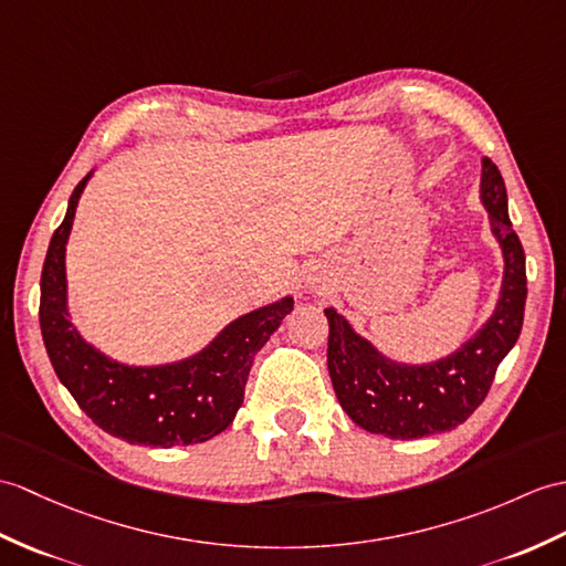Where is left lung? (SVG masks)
<instances>
[{
	"label": "left lung",
	"instance_id": "left-lung-1",
	"mask_svg": "<svg viewBox=\"0 0 566 566\" xmlns=\"http://www.w3.org/2000/svg\"><path fill=\"white\" fill-rule=\"evenodd\" d=\"M480 197L504 255L496 308L480 331L449 357L431 364H400L384 357L354 333L345 315L325 308L327 371L335 396L354 424L390 439H422L451 431L488 398L496 366L516 345L525 311V253L511 227L506 186L484 156Z\"/></svg>",
	"mask_w": 566,
	"mask_h": 566
}]
</instances>
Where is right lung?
I'll return each mask as SVG.
<instances>
[{"label":"right lung","instance_id":"right-lung-1","mask_svg":"<svg viewBox=\"0 0 566 566\" xmlns=\"http://www.w3.org/2000/svg\"><path fill=\"white\" fill-rule=\"evenodd\" d=\"M88 178L91 174L70 197L41 274V333L52 369L76 405L111 437L161 449L209 441L233 422L255 354L294 311V298L284 296L241 315L182 361L127 366L105 357L76 333L67 311L64 251Z\"/></svg>","mask_w":566,"mask_h":566}]
</instances>
